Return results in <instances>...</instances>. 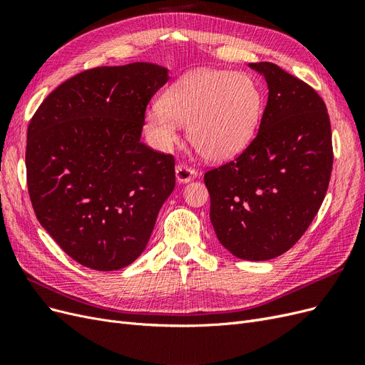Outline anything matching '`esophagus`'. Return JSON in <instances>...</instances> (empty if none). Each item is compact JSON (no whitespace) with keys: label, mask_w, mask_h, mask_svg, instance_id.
Listing matches in <instances>:
<instances>
[{"label":"esophagus","mask_w":365,"mask_h":365,"mask_svg":"<svg viewBox=\"0 0 365 365\" xmlns=\"http://www.w3.org/2000/svg\"><path fill=\"white\" fill-rule=\"evenodd\" d=\"M195 170L189 169L187 165L184 164H178L175 168V176H176V182L178 184H185V182H190L195 178Z\"/></svg>","instance_id":"34e87169"}]
</instances>
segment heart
Returning <instances> with one entry per match:
<instances>
[{"mask_svg": "<svg viewBox=\"0 0 365 365\" xmlns=\"http://www.w3.org/2000/svg\"><path fill=\"white\" fill-rule=\"evenodd\" d=\"M260 111L262 94L250 76L202 70L169 86L161 103L146 109L145 128L150 145L164 152L187 125L189 141L205 158L224 161L247 148Z\"/></svg>", "mask_w": 365, "mask_h": 365, "instance_id": "b5f03b06", "label": "heart"}]
</instances>
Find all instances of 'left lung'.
Masks as SVG:
<instances>
[{
    "label": "left lung",
    "instance_id": "8db88e82",
    "mask_svg": "<svg viewBox=\"0 0 365 365\" xmlns=\"http://www.w3.org/2000/svg\"><path fill=\"white\" fill-rule=\"evenodd\" d=\"M248 67L268 85L259 132L235 161L207 172L204 182L220 245L237 259L262 262L294 247L322 207L332 132L311 86L271 62Z\"/></svg>",
    "mask_w": 365,
    "mask_h": 365
}]
</instances>
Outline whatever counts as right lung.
I'll list each match as a JSON object with an SVG mask.
<instances>
[{"mask_svg": "<svg viewBox=\"0 0 365 365\" xmlns=\"http://www.w3.org/2000/svg\"><path fill=\"white\" fill-rule=\"evenodd\" d=\"M169 70L134 62L65 81L27 129V185L41 225L77 263L128 267L175 189V163L143 145L145 111Z\"/></svg>", "mask_w": 365, "mask_h": 365, "instance_id": "1", "label": "right lung"}]
</instances>
